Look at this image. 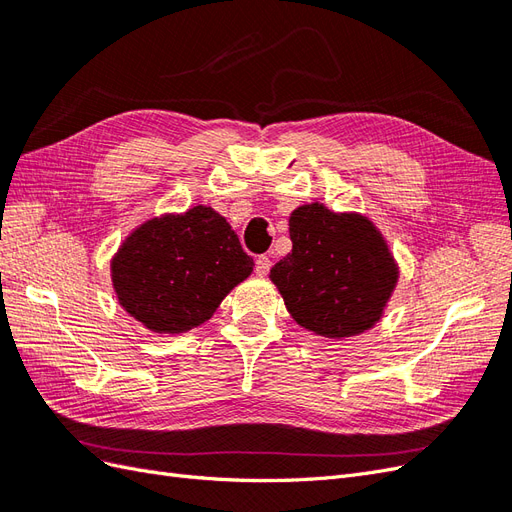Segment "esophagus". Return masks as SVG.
<instances>
[{
  "label": "esophagus",
  "instance_id": "1",
  "mask_svg": "<svg viewBox=\"0 0 512 512\" xmlns=\"http://www.w3.org/2000/svg\"><path fill=\"white\" fill-rule=\"evenodd\" d=\"M269 269H271V258L269 256H258L256 258V273L260 277H265L269 273Z\"/></svg>",
  "mask_w": 512,
  "mask_h": 512
}]
</instances>
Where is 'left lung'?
Wrapping results in <instances>:
<instances>
[{
    "label": "left lung",
    "mask_w": 512,
    "mask_h": 512,
    "mask_svg": "<svg viewBox=\"0 0 512 512\" xmlns=\"http://www.w3.org/2000/svg\"><path fill=\"white\" fill-rule=\"evenodd\" d=\"M292 252L269 277L290 316L329 339L354 337L382 318L399 267L376 224L361 213H335L322 203L290 213Z\"/></svg>",
    "instance_id": "1"
}]
</instances>
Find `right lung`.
<instances>
[{"label":"right lung","instance_id":"1","mask_svg":"<svg viewBox=\"0 0 512 512\" xmlns=\"http://www.w3.org/2000/svg\"><path fill=\"white\" fill-rule=\"evenodd\" d=\"M252 269L226 218L196 205L134 228L111 260V280L119 305L145 329L179 335L207 322Z\"/></svg>","mask_w":512,"mask_h":512}]
</instances>
